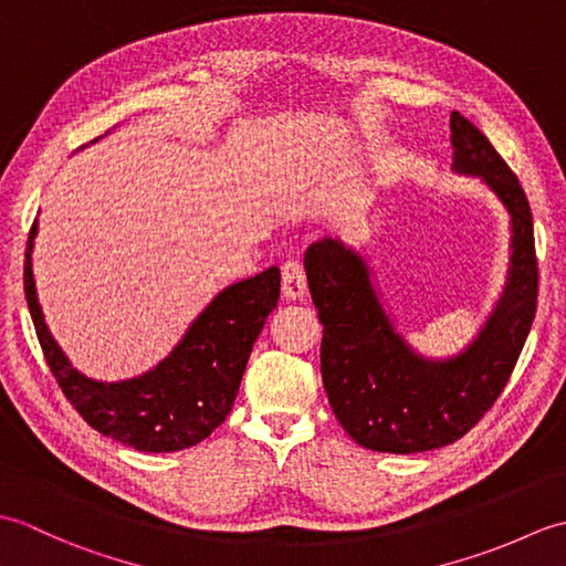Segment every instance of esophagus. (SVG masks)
I'll return each mask as SVG.
<instances>
[{"label":"esophagus","instance_id":"1","mask_svg":"<svg viewBox=\"0 0 566 566\" xmlns=\"http://www.w3.org/2000/svg\"><path fill=\"white\" fill-rule=\"evenodd\" d=\"M282 294L286 302H302L306 296V272L294 260L282 264Z\"/></svg>","mask_w":566,"mask_h":566}]
</instances>
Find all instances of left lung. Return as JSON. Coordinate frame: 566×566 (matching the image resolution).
Masks as SVG:
<instances>
[{
  "instance_id": "obj_1",
  "label": "left lung",
  "mask_w": 566,
  "mask_h": 566,
  "mask_svg": "<svg viewBox=\"0 0 566 566\" xmlns=\"http://www.w3.org/2000/svg\"><path fill=\"white\" fill-rule=\"evenodd\" d=\"M452 172L476 177L509 216L506 282L474 338L430 357L408 343L365 250L340 238L308 245L304 270L323 323L321 375L338 423L367 450L411 454L460 440L506 387L537 304L533 213L484 134L450 116Z\"/></svg>"
}]
</instances>
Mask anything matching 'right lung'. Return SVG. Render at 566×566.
<instances>
[{
    "label": "right lung",
    "mask_w": 566,
    "mask_h": 566,
    "mask_svg": "<svg viewBox=\"0 0 566 566\" xmlns=\"http://www.w3.org/2000/svg\"><path fill=\"white\" fill-rule=\"evenodd\" d=\"M35 235L39 221L27 243L23 292L48 367L77 413L102 436L140 452H177L209 438L231 413L252 345L280 302V268L221 290L158 365L104 381L72 365L48 328L33 276Z\"/></svg>",
    "instance_id": "right-lung-1"
}]
</instances>
